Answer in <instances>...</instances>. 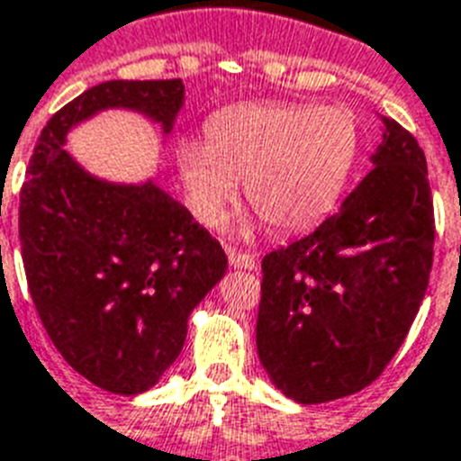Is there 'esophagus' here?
<instances>
[{
	"label": "esophagus",
	"instance_id": "esophagus-1",
	"mask_svg": "<svg viewBox=\"0 0 461 461\" xmlns=\"http://www.w3.org/2000/svg\"><path fill=\"white\" fill-rule=\"evenodd\" d=\"M227 258H230V265L234 269H258V258L250 253H243V250L227 246Z\"/></svg>",
	"mask_w": 461,
	"mask_h": 461
}]
</instances>
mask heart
Here are the masks:
<instances>
[{
    "instance_id": "heart-1",
    "label": "heart",
    "mask_w": 461,
    "mask_h": 461,
    "mask_svg": "<svg viewBox=\"0 0 461 461\" xmlns=\"http://www.w3.org/2000/svg\"><path fill=\"white\" fill-rule=\"evenodd\" d=\"M206 145L180 147L177 164L203 222L243 192L276 234L307 230L328 215L354 168L361 133L347 107L249 103L208 123Z\"/></svg>"
}]
</instances>
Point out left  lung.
<instances>
[{"label":"left lung","mask_w":461,"mask_h":461,"mask_svg":"<svg viewBox=\"0 0 461 461\" xmlns=\"http://www.w3.org/2000/svg\"><path fill=\"white\" fill-rule=\"evenodd\" d=\"M373 171L338 212L262 260L258 354L274 384L314 405L382 375L434 265V201L415 135L384 119Z\"/></svg>","instance_id":"1"}]
</instances>
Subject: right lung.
Here are the masks:
<instances>
[{
    "label": "right lung",
    "instance_id": "right-lung-1",
    "mask_svg": "<svg viewBox=\"0 0 461 461\" xmlns=\"http://www.w3.org/2000/svg\"><path fill=\"white\" fill-rule=\"evenodd\" d=\"M180 79L103 81L53 114L21 187L27 288L53 347L112 393L147 392L177 358L192 309L227 269L222 246L154 187L103 183L69 158V126L131 107L171 131Z\"/></svg>",
    "mask_w": 461,
    "mask_h": 461
}]
</instances>
